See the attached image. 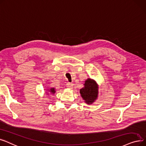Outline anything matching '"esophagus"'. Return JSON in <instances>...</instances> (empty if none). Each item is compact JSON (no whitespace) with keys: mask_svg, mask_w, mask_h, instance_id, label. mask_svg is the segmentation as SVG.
Wrapping results in <instances>:
<instances>
[{"mask_svg":"<svg viewBox=\"0 0 146 146\" xmlns=\"http://www.w3.org/2000/svg\"><path fill=\"white\" fill-rule=\"evenodd\" d=\"M73 86H74V84H72V83H70V82H68L66 84V87L69 88V89H72L73 88Z\"/></svg>","mask_w":146,"mask_h":146,"instance_id":"obj_1","label":"esophagus"}]
</instances>
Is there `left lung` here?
I'll use <instances>...</instances> for the list:
<instances>
[{"label": "left lung", "instance_id": "8db88e82", "mask_svg": "<svg viewBox=\"0 0 146 146\" xmlns=\"http://www.w3.org/2000/svg\"><path fill=\"white\" fill-rule=\"evenodd\" d=\"M81 98L88 105H92L98 98L99 85L94 80L88 78L85 81L84 87L80 90Z\"/></svg>", "mask_w": 146, "mask_h": 146}]
</instances>
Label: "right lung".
Segmentation results:
<instances>
[{"mask_svg": "<svg viewBox=\"0 0 146 146\" xmlns=\"http://www.w3.org/2000/svg\"><path fill=\"white\" fill-rule=\"evenodd\" d=\"M46 93H47V94H54L55 93V92H56V89H55L54 88H48L46 89ZM49 93L48 94V93Z\"/></svg>", "mask_w": 146, "mask_h": 146, "instance_id": "obj_1", "label": "right lung"}]
</instances>
